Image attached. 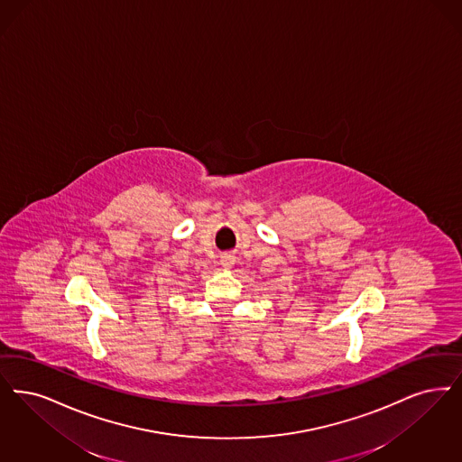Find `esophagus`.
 <instances>
[{
  "label": "esophagus",
  "mask_w": 462,
  "mask_h": 462,
  "mask_svg": "<svg viewBox=\"0 0 462 462\" xmlns=\"http://www.w3.org/2000/svg\"><path fill=\"white\" fill-rule=\"evenodd\" d=\"M220 264H222L223 268H232L234 264H236V258L232 256V254H223L222 259H220Z\"/></svg>",
  "instance_id": "esophagus-1"
}]
</instances>
